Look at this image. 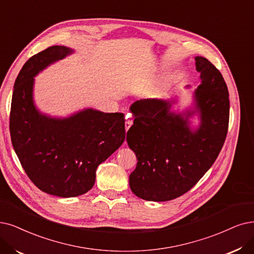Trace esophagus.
Instances as JSON below:
<instances>
[{"label": "esophagus", "mask_w": 254, "mask_h": 254, "mask_svg": "<svg viewBox=\"0 0 254 254\" xmlns=\"http://www.w3.org/2000/svg\"><path fill=\"white\" fill-rule=\"evenodd\" d=\"M126 119L127 120L125 122V128H126V130H128L131 127V125H132V120H131L129 117H127Z\"/></svg>", "instance_id": "1"}]
</instances>
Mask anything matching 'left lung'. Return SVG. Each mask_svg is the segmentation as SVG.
Masks as SVG:
<instances>
[{
    "label": "left lung",
    "instance_id": "8db88e82",
    "mask_svg": "<svg viewBox=\"0 0 254 254\" xmlns=\"http://www.w3.org/2000/svg\"><path fill=\"white\" fill-rule=\"evenodd\" d=\"M195 62L200 84L189 106L175 108L176 98L143 99L130 106L135 119L126 139L137 164L129 186L138 198L164 202L184 195L210 169L224 145L227 85L206 58L196 56ZM195 117L198 124L192 126Z\"/></svg>",
    "mask_w": 254,
    "mask_h": 254
}]
</instances>
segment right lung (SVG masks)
<instances>
[{"instance_id":"1","label":"right lung","mask_w":254,"mask_h":254,"mask_svg":"<svg viewBox=\"0 0 254 254\" xmlns=\"http://www.w3.org/2000/svg\"><path fill=\"white\" fill-rule=\"evenodd\" d=\"M75 51L53 46L32 56L13 86L10 135L26 174L47 194L70 198L92 189L96 170L125 140L121 113L88 107L67 117L40 111L34 100L35 77Z\"/></svg>"}]
</instances>
